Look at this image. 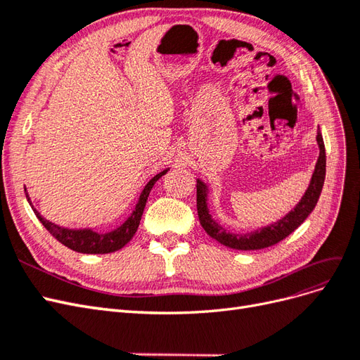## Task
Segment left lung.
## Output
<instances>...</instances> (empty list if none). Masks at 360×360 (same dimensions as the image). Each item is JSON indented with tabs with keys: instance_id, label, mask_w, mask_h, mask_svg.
<instances>
[{
	"instance_id": "8db88e82",
	"label": "left lung",
	"mask_w": 360,
	"mask_h": 360,
	"mask_svg": "<svg viewBox=\"0 0 360 360\" xmlns=\"http://www.w3.org/2000/svg\"><path fill=\"white\" fill-rule=\"evenodd\" d=\"M317 144L320 148V155H319L317 163H315V169L312 172L309 186L307 191H304L300 201L284 217H281L279 221L269 224L266 226H261L255 231L243 233V234L231 233L228 231L226 228H224L221 224H217L216 219H213L209 205H207L209 188H207V184L202 180L198 179L197 180V209H198L200 224L204 228V231L212 238H214V240L219 242L221 245L231 249H238V250L264 249V248L276 245L281 240H284L287 236H290L311 214V212L314 210V207L317 205V201L320 198V193L324 184V177H326V150H324V141H323L320 129L317 132Z\"/></svg>"
}]
</instances>
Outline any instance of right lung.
<instances>
[{
  "label": "right lung",
  "mask_w": 360,
  "mask_h": 360,
  "mask_svg": "<svg viewBox=\"0 0 360 360\" xmlns=\"http://www.w3.org/2000/svg\"><path fill=\"white\" fill-rule=\"evenodd\" d=\"M168 171H169V168L163 169L162 172L156 174V176L146 184V188L139 195L134 212L130 213V216L122 225L117 226L115 230L108 231V233H97L93 230V228H64V226L53 224V222L45 219V217H43L34 209V207L31 205L28 192H25V195H27V200H28L30 205L32 207V210H34L36 216L39 217V221L53 237L57 238L60 243H63L64 246H68L69 249L76 250V252H81V254H110V252H115V250H118V249H122L126 243L130 242V238L135 236L138 226H139V222H141V216H143L144 209H146V202H147V198L150 195V191L153 189L155 183L162 176H165Z\"/></svg>",
  "instance_id": "add662e5"
}]
</instances>
